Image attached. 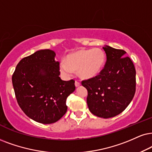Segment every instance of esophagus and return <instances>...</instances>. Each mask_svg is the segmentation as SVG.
I'll return each mask as SVG.
<instances>
[{"instance_id": "obj_1", "label": "esophagus", "mask_w": 152, "mask_h": 152, "mask_svg": "<svg viewBox=\"0 0 152 152\" xmlns=\"http://www.w3.org/2000/svg\"><path fill=\"white\" fill-rule=\"evenodd\" d=\"M75 86H76V87H78V86H80V82H78V81H75Z\"/></svg>"}]
</instances>
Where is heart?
Segmentation results:
<instances>
[{"instance_id": "b5f03b06", "label": "heart", "mask_w": 152, "mask_h": 152, "mask_svg": "<svg viewBox=\"0 0 152 152\" xmlns=\"http://www.w3.org/2000/svg\"><path fill=\"white\" fill-rule=\"evenodd\" d=\"M106 62V55L102 49L79 50L70 53L66 61L59 62V71L63 76L69 77L77 70L78 76L83 79L95 77L102 72Z\"/></svg>"}]
</instances>
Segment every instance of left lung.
Here are the masks:
<instances>
[{
  "label": "left lung",
  "instance_id": "left-lung-1",
  "mask_svg": "<svg viewBox=\"0 0 152 152\" xmlns=\"http://www.w3.org/2000/svg\"><path fill=\"white\" fill-rule=\"evenodd\" d=\"M107 62L99 75L83 80L88 90L87 104L92 114L104 118L124 111L135 93L136 72L126 52L109 45L103 47Z\"/></svg>",
  "mask_w": 152,
  "mask_h": 152
}]
</instances>
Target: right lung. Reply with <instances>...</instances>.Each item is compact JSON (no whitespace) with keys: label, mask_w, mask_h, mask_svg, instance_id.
Here are the masks:
<instances>
[{"label":"right lung","mask_w":152,"mask_h":152,"mask_svg":"<svg viewBox=\"0 0 152 152\" xmlns=\"http://www.w3.org/2000/svg\"><path fill=\"white\" fill-rule=\"evenodd\" d=\"M51 50L36 51L21 59L12 80L19 106L36 122L50 124L67 111L66 100L76 89L74 80L59 77V63Z\"/></svg>","instance_id":"add662e5"}]
</instances>
